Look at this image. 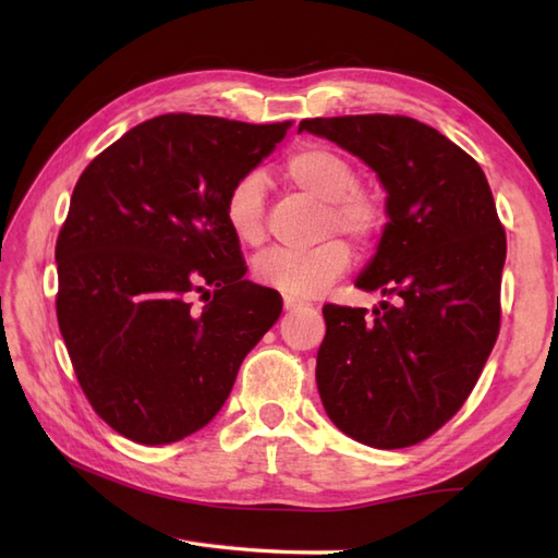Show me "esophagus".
I'll list each match as a JSON object with an SVG mask.
<instances>
[{
	"instance_id": "obj_1",
	"label": "esophagus",
	"mask_w": 558,
	"mask_h": 558,
	"mask_svg": "<svg viewBox=\"0 0 558 558\" xmlns=\"http://www.w3.org/2000/svg\"><path fill=\"white\" fill-rule=\"evenodd\" d=\"M282 306H286V312H294V310H302V302H298V300H290V298H286V302H282Z\"/></svg>"
}]
</instances>
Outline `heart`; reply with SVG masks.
<instances>
[{
	"instance_id": "obj_1",
	"label": "heart",
	"mask_w": 558,
	"mask_h": 558,
	"mask_svg": "<svg viewBox=\"0 0 558 558\" xmlns=\"http://www.w3.org/2000/svg\"><path fill=\"white\" fill-rule=\"evenodd\" d=\"M288 180L302 194L326 204L324 234L342 232L357 242H369L384 225V204L369 189L357 186V170L328 146H304L286 162ZM225 220L234 240L258 246L266 240V180L248 172L240 177L225 198ZM350 246L342 240H326L304 252L270 248L260 254L252 272L264 288L290 300H312L350 266Z\"/></svg>"
}]
</instances>
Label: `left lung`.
Listing matches in <instances>:
<instances>
[{
    "label": "left lung",
    "instance_id": "left-lung-1",
    "mask_svg": "<svg viewBox=\"0 0 558 558\" xmlns=\"http://www.w3.org/2000/svg\"><path fill=\"white\" fill-rule=\"evenodd\" d=\"M300 132L357 156L388 194L384 234L354 286L393 302L374 318L324 306L318 396L354 441L414 446L462 408L499 336L506 232L489 182L465 150L412 117H316Z\"/></svg>",
    "mask_w": 558,
    "mask_h": 558
}]
</instances>
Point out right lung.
<instances>
[{
    "label": "right lung",
    "instance_id": "add662e5",
    "mask_svg": "<svg viewBox=\"0 0 558 558\" xmlns=\"http://www.w3.org/2000/svg\"><path fill=\"white\" fill-rule=\"evenodd\" d=\"M288 129L160 114L78 177L54 248L57 322L93 410L136 444L204 429L278 322L280 294L244 280L225 198Z\"/></svg>",
    "mask_w": 558,
    "mask_h": 558
}]
</instances>
